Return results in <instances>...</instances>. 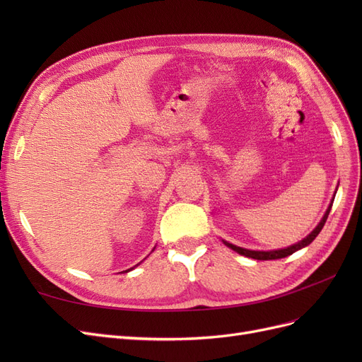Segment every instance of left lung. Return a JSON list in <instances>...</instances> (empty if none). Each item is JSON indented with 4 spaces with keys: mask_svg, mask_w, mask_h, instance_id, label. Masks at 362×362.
I'll use <instances>...</instances> for the list:
<instances>
[{
    "mask_svg": "<svg viewBox=\"0 0 362 362\" xmlns=\"http://www.w3.org/2000/svg\"><path fill=\"white\" fill-rule=\"evenodd\" d=\"M332 202H334V199H332ZM332 202L329 204V206H327V210H326V213H325L323 218L320 221V223L315 226L314 231H313L310 235H306L303 240H300L299 243H296V245H293V246H288V247H286V249H278V250H249V249L238 247V246H235V245L228 243V242H225V240H223V243H225L228 247H231L233 250L238 252L240 255H245V257H247V258L262 259V261H264V259H278V258H286V257H288V255L294 254L296 250H299V249H302V247H305V246H308V245L313 242V240H314L317 235H319V233L322 231V228L325 226V222H326L327 216H329V211H331V208H332Z\"/></svg>",
    "mask_w": 362,
    "mask_h": 362,
    "instance_id": "left-lung-1",
    "label": "left lung"
}]
</instances>
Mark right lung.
I'll list each match as a JSON object with an SVG mask.
<instances>
[{
  "mask_svg": "<svg viewBox=\"0 0 362 362\" xmlns=\"http://www.w3.org/2000/svg\"><path fill=\"white\" fill-rule=\"evenodd\" d=\"M129 270H131V269H128V270H125V272H129Z\"/></svg>",
  "mask_w": 362,
  "mask_h": 362,
  "instance_id": "1",
  "label": "right lung"
}]
</instances>
